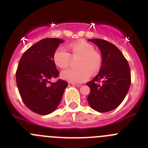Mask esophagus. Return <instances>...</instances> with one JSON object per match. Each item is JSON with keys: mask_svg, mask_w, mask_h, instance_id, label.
<instances>
[{"mask_svg": "<svg viewBox=\"0 0 148 148\" xmlns=\"http://www.w3.org/2000/svg\"><path fill=\"white\" fill-rule=\"evenodd\" d=\"M71 84H72V85H74V86H75V87L81 86V84L80 83H71Z\"/></svg>", "mask_w": 148, "mask_h": 148, "instance_id": "esophagus-1", "label": "esophagus"}]
</instances>
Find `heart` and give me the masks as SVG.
<instances>
[{
    "mask_svg": "<svg viewBox=\"0 0 148 148\" xmlns=\"http://www.w3.org/2000/svg\"><path fill=\"white\" fill-rule=\"evenodd\" d=\"M72 56H80L78 69H68L61 72L62 79L71 82H82L90 77L91 72L96 73L101 64V58L95 52L94 47L85 41L71 43L69 45ZM71 55L64 47L60 46L55 49L53 60L56 66L65 69L69 66Z\"/></svg>",
    "mask_w": 148,
    "mask_h": 148,
    "instance_id": "1",
    "label": "heart"
}]
</instances>
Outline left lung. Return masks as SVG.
Listing matches in <instances>:
<instances>
[{
	"mask_svg": "<svg viewBox=\"0 0 148 148\" xmlns=\"http://www.w3.org/2000/svg\"><path fill=\"white\" fill-rule=\"evenodd\" d=\"M88 41L99 47L102 59L99 72L86 83L90 89L88 103L99 112L112 111L122 103L130 88L129 65L121 50L112 43L99 38Z\"/></svg>",
	"mask_w": 148,
	"mask_h": 148,
	"instance_id": "1",
	"label": "left lung"
}]
</instances>
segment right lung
<instances>
[{
    "label": "right lung",
    "instance_id": "right-lung-1",
    "mask_svg": "<svg viewBox=\"0 0 148 148\" xmlns=\"http://www.w3.org/2000/svg\"><path fill=\"white\" fill-rule=\"evenodd\" d=\"M60 38H47L27 49L20 58L16 72L18 90L27 108L37 114L46 115L58 107L68 82L57 78L59 71L53 60V55Z\"/></svg>",
    "mask_w": 148,
    "mask_h": 148
}]
</instances>
